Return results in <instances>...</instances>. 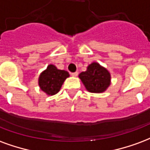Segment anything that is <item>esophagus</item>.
<instances>
[{
    "label": "esophagus",
    "mask_w": 150,
    "mask_h": 150,
    "mask_svg": "<svg viewBox=\"0 0 150 150\" xmlns=\"http://www.w3.org/2000/svg\"><path fill=\"white\" fill-rule=\"evenodd\" d=\"M71 75L73 76H76L78 75V72H75V73H71Z\"/></svg>",
    "instance_id": "1"
}]
</instances>
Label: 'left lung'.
I'll use <instances>...</instances> for the list:
<instances>
[{"mask_svg": "<svg viewBox=\"0 0 150 150\" xmlns=\"http://www.w3.org/2000/svg\"><path fill=\"white\" fill-rule=\"evenodd\" d=\"M80 79L91 93H102L110 84V74L105 68L93 62L89 64L86 72L79 74Z\"/></svg>", "mask_w": 150, "mask_h": 150, "instance_id": "1", "label": "left lung"}]
</instances>
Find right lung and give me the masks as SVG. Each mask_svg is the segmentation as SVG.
I'll use <instances>...</instances> for the list:
<instances>
[{
  "instance_id": "right-lung-1",
  "label": "right lung",
  "mask_w": 150,
  "mask_h": 150,
  "mask_svg": "<svg viewBox=\"0 0 150 150\" xmlns=\"http://www.w3.org/2000/svg\"><path fill=\"white\" fill-rule=\"evenodd\" d=\"M69 76L67 71L57 69L53 64H50L46 70L40 74L39 86L40 89L48 95H54L58 93L64 80Z\"/></svg>"
}]
</instances>
